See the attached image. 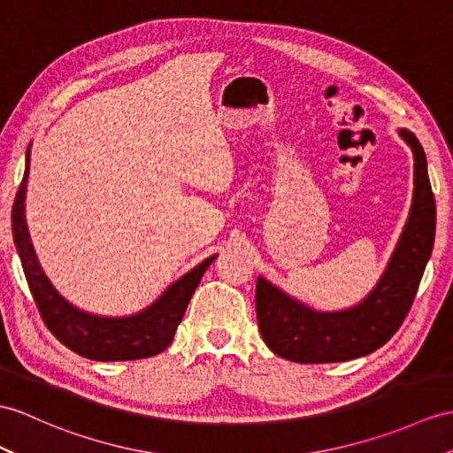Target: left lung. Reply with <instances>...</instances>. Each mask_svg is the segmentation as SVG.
<instances>
[{
	"label": "left lung",
	"instance_id": "obj_1",
	"mask_svg": "<svg viewBox=\"0 0 453 453\" xmlns=\"http://www.w3.org/2000/svg\"><path fill=\"white\" fill-rule=\"evenodd\" d=\"M400 136L413 151V203L384 274L361 303L323 313L292 300L277 286L257 279L256 311L265 344L279 357L296 363L348 361L379 349L403 323L434 246L436 203L426 157L415 134Z\"/></svg>",
	"mask_w": 453,
	"mask_h": 453
}]
</instances>
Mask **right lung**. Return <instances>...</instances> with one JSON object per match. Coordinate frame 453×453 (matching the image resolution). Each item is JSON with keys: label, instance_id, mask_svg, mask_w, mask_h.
Returning a JSON list of instances; mask_svg holds the SVG:
<instances>
[{"label": "right lung", "instance_id": "add662e5", "mask_svg": "<svg viewBox=\"0 0 453 453\" xmlns=\"http://www.w3.org/2000/svg\"><path fill=\"white\" fill-rule=\"evenodd\" d=\"M28 153L30 151H27L23 182L19 186L13 211H11V226H13V240L20 263H23L28 288L35 297L43 325L63 346L86 359L130 361L161 354L173 342L176 326L182 321L192 294L217 256L207 257L190 273H186L161 294L159 300L136 315L97 317L76 310L74 305L65 302L50 284L36 259L35 248L30 244L25 220V196L30 163Z\"/></svg>", "mask_w": 453, "mask_h": 453}]
</instances>
